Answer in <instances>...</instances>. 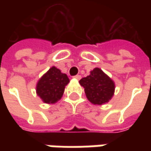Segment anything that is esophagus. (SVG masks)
<instances>
[{"label": "esophagus", "instance_id": "34e87169", "mask_svg": "<svg viewBox=\"0 0 151 151\" xmlns=\"http://www.w3.org/2000/svg\"><path fill=\"white\" fill-rule=\"evenodd\" d=\"M74 78L77 79V80H80V79L81 78V76L80 75H76V76H74Z\"/></svg>", "mask_w": 151, "mask_h": 151}]
</instances>
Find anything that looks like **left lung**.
<instances>
[{
    "mask_svg": "<svg viewBox=\"0 0 151 151\" xmlns=\"http://www.w3.org/2000/svg\"><path fill=\"white\" fill-rule=\"evenodd\" d=\"M87 99L93 104L101 105L109 101L114 92V82L99 68H95L86 77L80 81Z\"/></svg>",
    "mask_w": 151,
    "mask_h": 151,
    "instance_id": "8db88e82",
    "label": "left lung"
}]
</instances>
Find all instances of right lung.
<instances>
[{
    "mask_svg": "<svg viewBox=\"0 0 151 151\" xmlns=\"http://www.w3.org/2000/svg\"><path fill=\"white\" fill-rule=\"evenodd\" d=\"M70 80L56 67L44 74L37 84V94L45 103H55L60 100Z\"/></svg>",
    "mask_w": 151,
    "mask_h": 151,
    "instance_id": "add662e5",
    "label": "right lung"
}]
</instances>
